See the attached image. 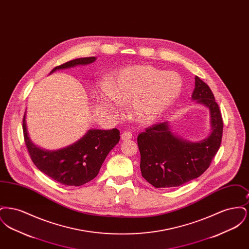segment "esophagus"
Wrapping results in <instances>:
<instances>
[{
	"mask_svg": "<svg viewBox=\"0 0 249 249\" xmlns=\"http://www.w3.org/2000/svg\"><path fill=\"white\" fill-rule=\"evenodd\" d=\"M132 138V133L130 131H123L121 133V139L123 141H127V140H130Z\"/></svg>",
	"mask_w": 249,
	"mask_h": 249,
	"instance_id": "34e87169",
	"label": "esophagus"
}]
</instances>
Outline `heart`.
Segmentation results:
<instances>
[{"mask_svg":"<svg viewBox=\"0 0 249 249\" xmlns=\"http://www.w3.org/2000/svg\"><path fill=\"white\" fill-rule=\"evenodd\" d=\"M183 81L175 71H163L152 65H134L119 71L108 86V95L119 104L133 101L130 115L140 123L158 119L181 93ZM102 101L108 103L107 95Z\"/></svg>","mask_w":249,"mask_h":249,"instance_id":"heart-1","label":"heart"}]
</instances>
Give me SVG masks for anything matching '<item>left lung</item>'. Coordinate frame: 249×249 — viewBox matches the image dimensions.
Returning <instances> with one entry per match:
<instances>
[{
  "mask_svg": "<svg viewBox=\"0 0 249 249\" xmlns=\"http://www.w3.org/2000/svg\"><path fill=\"white\" fill-rule=\"evenodd\" d=\"M192 99L210 110L212 132L203 141L190 142L178 138L167 122L153 124L138 134L142 177L155 188L179 187L199 178L209 168L219 149L222 116L212 90L198 76L195 77Z\"/></svg>",
  "mask_w": 249,
  "mask_h": 249,
  "instance_id": "obj_1",
  "label": "left lung"
}]
</instances>
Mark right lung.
<instances>
[{
    "label": "right lung",
    "instance_id": "obj_1",
    "mask_svg": "<svg viewBox=\"0 0 249 249\" xmlns=\"http://www.w3.org/2000/svg\"><path fill=\"white\" fill-rule=\"evenodd\" d=\"M95 60V57L72 59L55 67L51 72L78 64H89ZM22 127L24 141L35 165L59 184L72 187L82 186L97 177L107 155L120 138L118 129L91 130L78 142L66 148L45 151L36 147L30 140L25 114Z\"/></svg>",
    "mask_w": 249,
    "mask_h": 249
}]
</instances>
